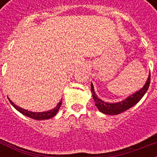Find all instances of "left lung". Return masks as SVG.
<instances>
[{
    "mask_svg": "<svg viewBox=\"0 0 157 157\" xmlns=\"http://www.w3.org/2000/svg\"><path fill=\"white\" fill-rule=\"evenodd\" d=\"M150 76H151V75L149 72L148 78L147 80L146 83L143 88H141L139 90L134 93L129 97H127L124 100L117 102V103H107V102H104L101 98H98V95L95 94L93 83H91V92H92L94 101L95 103V106L98 107L99 112L106 115L121 114V112L129 109L130 107L134 106L137 103H139L140 99L144 97V95L148 90L149 85H150Z\"/></svg>",
    "mask_w": 157,
    "mask_h": 157,
    "instance_id": "1",
    "label": "left lung"
}]
</instances>
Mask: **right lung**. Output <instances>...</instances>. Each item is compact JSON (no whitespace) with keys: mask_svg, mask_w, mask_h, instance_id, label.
Wrapping results in <instances>:
<instances>
[{"mask_svg":"<svg viewBox=\"0 0 157 157\" xmlns=\"http://www.w3.org/2000/svg\"><path fill=\"white\" fill-rule=\"evenodd\" d=\"M9 100L10 102V103L13 105V107L15 108L17 111L22 113L24 116H27V117H30V118H33V119L35 120H38V121H42V120H48L50 119V118H52L54 117L55 115L57 114V112H59V108H60V106L62 104V101H60L57 106L51 110H49V111H46V112H31V111H28V110L23 109L22 107H18L16 104L12 102V101L9 98Z\"/></svg>","mask_w":157,"mask_h":157,"instance_id":"1","label":"right lung"}]
</instances>
